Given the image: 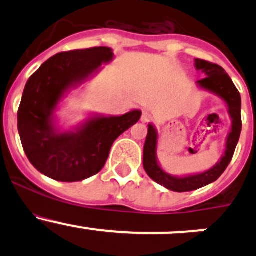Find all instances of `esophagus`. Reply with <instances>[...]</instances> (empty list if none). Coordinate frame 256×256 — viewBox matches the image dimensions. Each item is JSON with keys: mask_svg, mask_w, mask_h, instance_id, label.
I'll use <instances>...</instances> for the list:
<instances>
[{"mask_svg": "<svg viewBox=\"0 0 256 256\" xmlns=\"http://www.w3.org/2000/svg\"><path fill=\"white\" fill-rule=\"evenodd\" d=\"M151 118H152V115L148 112H142V116H141V121H142L144 124L148 122V121L151 120Z\"/></svg>", "mask_w": 256, "mask_h": 256, "instance_id": "1", "label": "esophagus"}]
</instances>
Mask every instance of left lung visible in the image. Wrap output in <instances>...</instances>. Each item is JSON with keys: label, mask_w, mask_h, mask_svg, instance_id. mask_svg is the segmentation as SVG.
<instances>
[{"label": "left lung", "mask_w": 256, "mask_h": 256, "mask_svg": "<svg viewBox=\"0 0 256 256\" xmlns=\"http://www.w3.org/2000/svg\"><path fill=\"white\" fill-rule=\"evenodd\" d=\"M194 66L198 72H202L206 78L200 79L197 85L200 89L216 95L226 102L228 114L232 118V128L226 136V150L223 156L212 168L202 174H187V176H172L167 174L157 160V144L158 132L152 124H148V132L144 146V168L151 180L164 188L174 192H190L213 183L223 174L228 164L233 158L234 151L238 144L242 132V98L230 76L218 64L209 63L202 59H196Z\"/></svg>", "instance_id": "1"}]
</instances>
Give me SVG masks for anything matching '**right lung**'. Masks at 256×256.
Masks as SVG:
<instances>
[{
    "label": "right lung",
    "mask_w": 256,
    "mask_h": 256,
    "mask_svg": "<svg viewBox=\"0 0 256 256\" xmlns=\"http://www.w3.org/2000/svg\"><path fill=\"white\" fill-rule=\"evenodd\" d=\"M112 59L109 47L64 52L28 79L18 109V132L30 162L44 176L60 182L94 176L104 167L114 141L140 120L141 110H132L120 116L94 112L70 130L56 124L64 98Z\"/></svg>",
    "instance_id": "add662e5"
}]
</instances>
